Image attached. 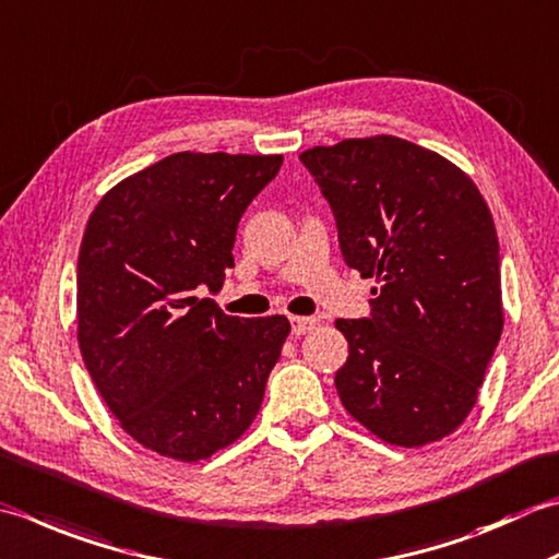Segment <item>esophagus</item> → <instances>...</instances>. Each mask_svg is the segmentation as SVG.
<instances>
[{"label": "esophagus", "instance_id": "esophagus-1", "mask_svg": "<svg viewBox=\"0 0 559 559\" xmlns=\"http://www.w3.org/2000/svg\"><path fill=\"white\" fill-rule=\"evenodd\" d=\"M314 326H317L314 317H290V330H293L295 336L308 334V332L314 330Z\"/></svg>", "mask_w": 559, "mask_h": 559}]
</instances>
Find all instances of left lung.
<instances>
[{
    "label": "left lung",
    "mask_w": 559,
    "mask_h": 559,
    "mask_svg": "<svg viewBox=\"0 0 559 559\" xmlns=\"http://www.w3.org/2000/svg\"><path fill=\"white\" fill-rule=\"evenodd\" d=\"M330 201L344 261L376 278L370 317L336 320L348 358L336 392L392 445L419 448L461 426L477 402L501 312L499 239L473 179L395 135L305 150Z\"/></svg>",
    "instance_id": "1"
}]
</instances>
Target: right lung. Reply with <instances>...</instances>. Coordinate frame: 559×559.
<instances>
[{
	"label": "right lung",
	"instance_id": "right-lung-1",
	"mask_svg": "<svg viewBox=\"0 0 559 559\" xmlns=\"http://www.w3.org/2000/svg\"><path fill=\"white\" fill-rule=\"evenodd\" d=\"M281 155L177 152L96 203L76 261V342L128 436L205 461L259 414L290 322L229 317L201 290L235 266L239 217Z\"/></svg>",
	"mask_w": 559,
	"mask_h": 559
}]
</instances>
